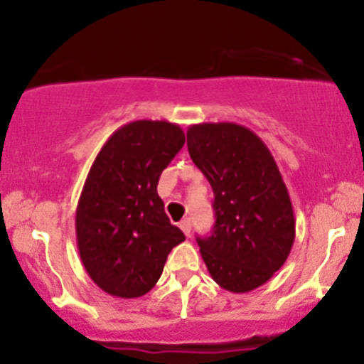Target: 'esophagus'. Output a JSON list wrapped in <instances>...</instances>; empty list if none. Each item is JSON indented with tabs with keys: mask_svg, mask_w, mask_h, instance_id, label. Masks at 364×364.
Returning <instances> with one entry per match:
<instances>
[{
	"mask_svg": "<svg viewBox=\"0 0 364 364\" xmlns=\"http://www.w3.org/2000/svg\"><path fill=\"white\" fill-rule=\"evenodd\" d=\"M179 228H181L183 233H185L186 237H190V232H192V225H190V220H183L181 223H179Z\"/></svg>",
	"mask_w": 364,
	"mask_h": 364,
	"instance_id": "34e87169",
	"label": "esophagus"
}]
</instances>
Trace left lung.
I'll return each instance as SVG.
<instances>
[{
    "label": "left lung",
    "instance_id": "8db88e82",
    "mask_svg": "<svg viewBox=\"0 0 364 364\" xmlns=\"http://www.w3.org/2000/svg\"><path fill=\"white\" fill-rule=\"evenodd\" d=\"M186 144L214 193L209 237H197L209 274L247 293L284 265L294 242L291 198L267 144L233 122L190 125Z\"/></svg>",
    "mask_w": 364,
    "mask_h": 364
}]
</instances>
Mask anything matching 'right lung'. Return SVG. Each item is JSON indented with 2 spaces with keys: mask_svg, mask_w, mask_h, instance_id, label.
I'll list each match as a JSON object with an SVG mask.
<instances>
[{
  "mask_svg": "<svg viewBox=\"0 0 364 364\" xmlns=\"http://www.w3.org/2000/svg\"><path fill=\"white\" fill-rule=\"evenodd\" d=\"M183 144L179 125L136 120L114 131L92 164L76 208V244L87 274L112 296L146 294L185 240L156 193Z\"/></svg>",
  "mask_w": 364,
  "mask_h": 364,
  "instance_id": "add662e5",
  "label": "right lung"
}]
</instances>
